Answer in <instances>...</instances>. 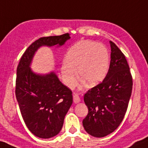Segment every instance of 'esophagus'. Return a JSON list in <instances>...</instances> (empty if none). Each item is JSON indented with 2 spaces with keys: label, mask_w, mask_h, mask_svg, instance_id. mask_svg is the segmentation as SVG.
Listing matches in <instances>:
<instances>
[{
  "label": "esophagus",
  "mask_w": 148,
  "mask_h": 148,
  "mask_svg": "<svg viewBox=\"0 0 148 148\" xmlns=\"http://www.w3.org/2000/svg\"><path fill=\"white\" fill-rule=\"evenodd\" d=\"M73 99H74V103H78L80 101V98H79V95L77 94H74L73 95Z\"/></svg>",
  "instance_id": "1"
}]
</instances>
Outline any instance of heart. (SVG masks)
Segmentation results:
<instances>
[{
    "instance_id": "b5f03b06",
    "label": "heart",
    "mask_w": 148,
    "mask_h": 148,
    "mask_svg": "<svg viewBox=\"0 0 148 148\" xmlns=\"http://www.w3.org/2000/svg\"><path fill=\"white\" fill-rule=\"evenodd\" d=\"M110 68V54L103 45L84 41L74 45L67 52L65 62L61 66L64 83L73 87L79 78L88 86H95L104 79Z\"/></svg>"
}]
</instances>
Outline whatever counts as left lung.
Wrapping results in <instances>:
<instances>
[{
	"label": "left lung",
	"instance_id": "obj_1",
	"mask_svg": "<svg viewBox=\"0 0 148 148\" xmlns=\"http://www.w3.org/2000/svg\"><path fill=\"white\" fill-rule=\"evenodd\" d=\"M110 43L111 60L106 77L84 95L88 112L83 121V127L97 138L104 137L119 127L133 88V78L125 56L114 42Z\"/></svg>",
	"mask_w": 148,
	"mask_h": 148
}]
</instances>
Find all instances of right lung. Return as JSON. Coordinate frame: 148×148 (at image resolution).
<instances>
[{"label":"right lung","mask_w":148,"mask_h":148,"mask_svg":"<svg viewBox=\"0 0 148 148\" xmlns=\"http://www.w3.org/2000/svg\"><path fill=\"white\" fill-rule=\"evenodd\" d=\"M70 38L65 33L38 38L27 47L18 65L15 96L24 123L38 138H49L60 133L73 97L71 91L53 71L36 74L31 70L30 64L40 47H60Z\"/></svg>","instance_id":"obj_1"}]
</instances>
